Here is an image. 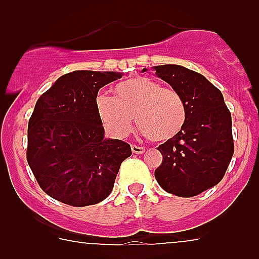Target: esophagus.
<instances>
[{
  "instance_id": "34e87169",
  "label": "esophagus",
  "mask_w": 259,
  "mask_h": 259,
  "mask_svg": "<svg viewBox=\"0 0 259 259\" xmlns=\"http://www.w3.org/2000/svg\"><path fill=\"white\" fill-rule=\"evenodd\" d=\"M131 149H132V153H135V154H143V153L145 152V148L139 145H131Z\"/></svg>"
}]
</instances>
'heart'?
I'll return each mask as SVG.
<instances>
[{"instance_id":"b5f03b06","label":"heart","mask_w":259,"mask_h":259,"mask_svg":"<svg viewBox=\"0 0 259 259\" xmlns=\"http://www.w3.org/2000/svg\"><path fill=\"white\" fill-rule=\"evenodd\" d=\"M96 111L106 131L116 137L130 134L135 116L137 127L154 143L172 140L187 122L183 96L146 76L118 83L114 87V97L97 96Z\"/></svg>"}]
</instances>
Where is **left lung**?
Returning a JSON list of instances; mask_svg holds the SVG:
<instances>
[{
    "label": "left lung",
    "mask_w": 259,
    "mask_h": 259,
    "mask_svg": "<svg viewBox=\"0 0 259 259\" xmlns=\"http://www.w3.org/2000/svg\"><path fill=\"white\" fill-rule=\"evenodd\" d=\"M153 70L187 105L182 132L158 146L163 159L155 179L171 194L197 196L221 182L233 155L230 110L221 91L196 71L180 65L154 66Z\"/></svg>",
    "instance_id": "left-lung-1"
}]
</instances>
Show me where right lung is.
Segmentation results:
<instances>
[{
  "mask_svg": "<svg viewBox=\"0 0 259 259\" xmlns=\"http://www.w3.org/2000/svg\"><path fill=\"white\" fill-rule=\"evenodd\" d=\"M122 76L115 71H72L36 102L28 122L27 161L41 189L54 200L88 206L113 191L131 146L105 139L96 98L100 88Z\"/></svg>",
  "mask_w": 259,
  "mask_h": 259,
  "instance_id": "1",
  "label": "right lung"
}]
</instances>
